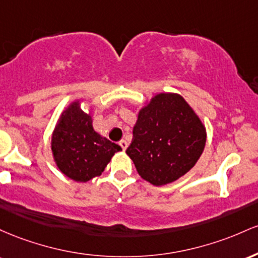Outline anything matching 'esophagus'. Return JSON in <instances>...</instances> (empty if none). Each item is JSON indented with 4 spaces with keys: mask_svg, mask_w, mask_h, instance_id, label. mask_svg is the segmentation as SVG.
Masks as SVG:
<instances>
[{
    "mask_svg": "<svg viewBox=\"0 0 258 258\" xmlns=\"http://www.w3.org/2000/svg\"><path fill=\"white\" fill-rule=\"evenodd\" d=\"M119 145L121 146V149H123V151H125L126 147H128V141L124 140V139H121V140L119 141Z\"/></svg>",
    "mask_w": 258,
    "mask_h": 258,
    "instance_id": "esophagus-1",
    "label": "esophagus"
}]
</instances>
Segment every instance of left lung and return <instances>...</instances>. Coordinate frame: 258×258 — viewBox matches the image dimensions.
Returning a JSON list of instances; mask_svg holds the SVG:
<instances>
[{
    "instance_id": "1",
    "label": "left lung",
    "mask_w": 258,
    "mask_h": 258,
    "mask_svg": "<svg viewBox=\"0 0 258 258\" xmlns=\"http://www.w3.org/2000/svg\"><path fill=\"white\" fill-rule=\"evenodd\" d=\"M206 138V126L181 95L160 92L139 109L125 152L144 180L162 186L195 166Z\"/></svg>"
}]
</instances>
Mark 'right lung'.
<instances>
[{
    "instance_id": "add662e5",
    "label": "right lung",
    "mask_w": 258,
    "mask_h": 258,
    "mask_svg": "<svg viewBox=\"0 0 258 258\" xmlns=\"http://www.w3.org/2000/svg\"><path fill=\"white\" fill-rule=\"evenodd\" d=\"M83 98H78L60 112L51 135L53 162L69 179L86 183L100 176L119 145L109 141L92 125V112L82 108Z\"/></svg>"
}]
</instances>
